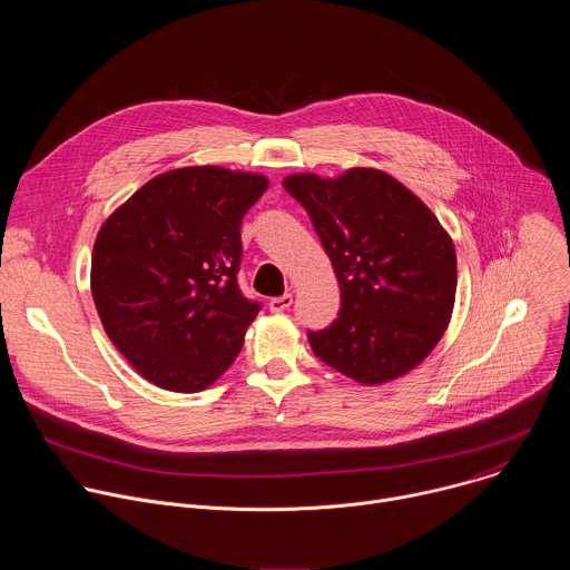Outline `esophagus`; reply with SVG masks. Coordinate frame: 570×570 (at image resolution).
I'll list each match as a JSON object with an SVG mask.
<instances>
[{
  "label": "esophagus",
  "mask_w": 570,
  "mask_h": 570,
  "mask_svg": "<svg viewBox=\"0 0 570 570\" xmlns=\"http://www.w3.org/2000/svg\"><path fill=\"white\" fill-rule=\"evenodd\" d=\"M293 304V295L291 293H286V295H279V297H273L271 302H268V306H271V311L273 313H282V311H288V306Z\"/></svg>",
  "instance_id": "34e87169"
}]
</instances>
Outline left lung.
Returning a JSON list of instances; mask_svg holds the SVG:
<instances>
[{"instance_id": "8db88e82", "label": "left lung", "mask_w": 570, "mask_h": 570, "mask_svg": "<svg viewBox=\"0 0 570 570\" xmlns=\"http://www.w3.org/2000/svg\"><path fill=\"white\" fill-rule=\"evenodd\" d=\"M284 189L306 209L341 284L338 317L308 332L313 354L376 385L420 365L449 327L458 264L433 212L392 176L295 174Z\"/></svg>"}]
</instances>
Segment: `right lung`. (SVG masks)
<instances>
[{
  "label": "right lung",
  "instance_id": "obj_1",
  "mask_svg": "<svg viewBox=\"0 0 570 570\" xmlns=\"http://www.w3.org/2000/svg\"><path fill=\"white\" fill-rule=\"evenodd\" d=\"M268 189L259 174L167 171L99 229L92 297L104 330L150 383L212 385L243 347L262 304L240 293V223Z\"/></svg>",
  "mask_w": 570,
  "mask_h": 570
}]
</instances>
